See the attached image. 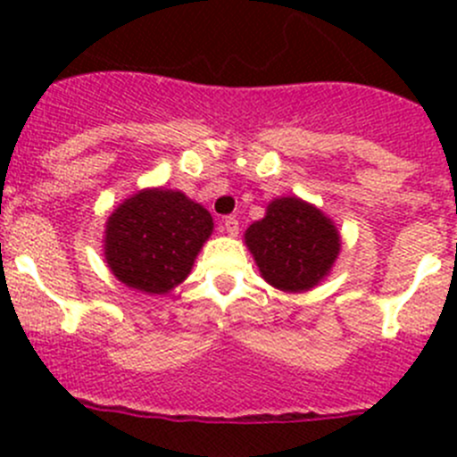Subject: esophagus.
Returning a JSON list of instances; mask_svg holds the SVG:
<instances>
[{"mask_svg": "<svg viewBox=\"0 0 457 457\" xmlns=\"http://www.w3.org/2000/svg\"><path fill=\"white\" fill-rule=\"evenodd\" d=\"M223 229L229 234V237H237V234H238V220L234 219V216H225Z\"/></svg>", "mask_w": 457, "mask_h": 457, "instance_id": "1", "label": "esophagus"}]
</instances>
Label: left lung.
Segmentation results:
<instances>
[{
  "instance_id": "obj_1",
  "label": "left lung",
  "mask_w": 457,
  "mask_h": 457,
  "mask_svg": "<svg viewBox=\"0 0 457 457\" xmlns=\"http://www.w3.org/2000/svg\"><path fill=\"white\" fill-rule=\"evenodd\" d=\"M262 278L287 294L314 289L340 254L334 220L298 196H278L243 234Z\"/></svg>"
}]
</instances>
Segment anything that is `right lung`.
I'll return each instance as SVG.
<instances>
[{
  "label": "right lung",
  "mask_w": 457,
  "mask_h": 457,
  "mask_svg": "<svg viewBox=\"0 0 457 457\" xmlns=\"http://www.w3.org/2000/svg\"><path fill=\"white\" fill-rule=\"evenodd\" d=\"M214 220L201 203L168 187H145L105 220L104 256L114 278L143 294H168L190 276Z\"/></svg>",
  "instance_id": "add662e5"
}]
</instances>
